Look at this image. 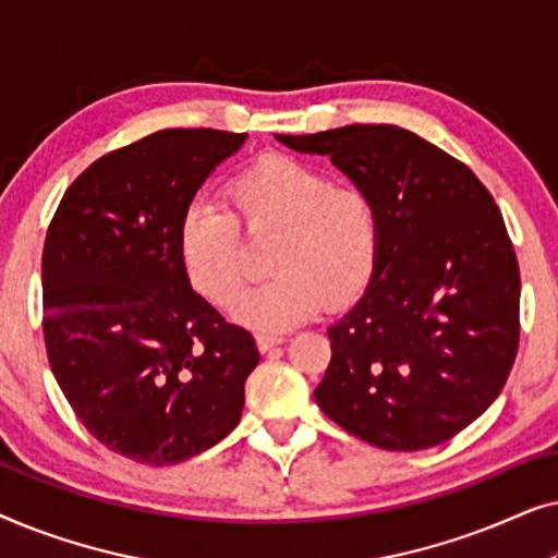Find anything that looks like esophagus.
<instances>
[{
	"label": "esophagus",
	"mask_w": 558,
	"mask_h": 558,
	"mask_svg": "<svg viewBox=\"0 0 558 558\" xmlns=\"http://www.w3.org/2000/svg\"><path fill=\"white\" fill-rule=\"evenodd\" d=\"M281 342H284V338H279V335H256V345L262 353H269V350L281 345Z\"/></svg>",
	"instance_id": "obj_1"
}]
</instances>
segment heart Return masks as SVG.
Here are the masks:
<instances>
[{
  "instance_id": "1",
  "label": "heart",
  "mask_w": 558,
  "mask_h": 558,
  "mask_svg": "<svg viewBox=\"0 0 558 558\" xmlns=\"http://www.w3.org/2000/svg\"><path fill=\"white\" fill-rule=\"evenodd\" d=\"M226 203H193L178 226L182 271L197 294L228 307L246 281L251 235L279 233L269 266L277 277L251 289L233 315L254 330H289L327 304L353 302L378 258V216L368 197L338 187L304 159L266 155L226 182Z\"/></svg>"
}]
</instances>
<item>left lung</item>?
<instances>
[{
  "label": "left lung",
  "mask_w": 558,
  "mask_h": 558,
  "mask_svg": "<svg viewBox=\"0 0 558 558\" xmlns=\"http://www.w3.org/2000/svg\"><path fill=\"white\" fill-rule=\"evenodd\" d=\"M277 140L330 157L378 216L365 294L327 327L317 407L393 452L452 439L498 399L518 353L521 274L493 195L468 165L393 124Z\"/></svg>",
  "instance_id": "1"
}]
</instances>
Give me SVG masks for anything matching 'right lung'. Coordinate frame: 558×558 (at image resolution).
<instances>
[{
    "label": "right lung",
    "instance_id": "obj_1",
    "mask_svg": "<svg viewBox=\"0 0 558 558\" xmlns=\"http://www.w3.org/2000/svg\"><path fill=\"white\" fill-rule=\"evenodd\" d=\"M246 134L165 129L104 155L65 190L43 248V330L83 426L129 460L162 468L241 422L258 365L248 330L190 287L178 226Z\"/></svg>",
    "mask_w": 558,
    "mask_h": 558
}]
</instances>
